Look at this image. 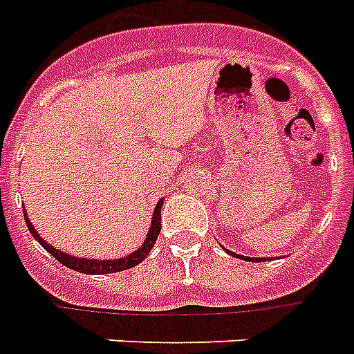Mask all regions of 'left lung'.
Here are the masks:
<instances>
[{"instance_id":"1","label":"left lung","mask_w":354,"mask_h":354,"mask_svg":"<svg viewBox=\"0 0 354 354\" xmlns=\"http://www.w3.org/2000/svg\"><path fill=\"white\" fill-rule=\"evenodd\" d=\"M225 248V247H223ZM226 254H230V256L237 257V259H245V261H252V263H257V261H261L263 257H248V256H241V254H236V252H232V250H228V248H225Z\"/></svg>"}]
</instances>
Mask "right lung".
I'll return each instance as SVG.
<instances>
[{
	"label": "right lung",
	"instance_id": "right-lung-1",
	"mask_svg": "<svg viewBox=\"0 0 354 354\" xmlns=\"http://www.w3.org/2000/svg\"><path fill=\"white\" fill-rule=\"evenodd\" d=\"M164 201L159 199L157 206H155L153 210V217H151V225H149L148 236L144 239V243L140 247L135 250V252L128 254V256L117 257V259H97V257H78V256H71V254H65L62 250H58L56 247L49 245V243L45 241L44 237L39 236L38 230L34 228V225L30 223L29 216H27V212L24 210L25 216V223H27V228L32 234V237L36 241L41 245V247L47 250L49 254H53V257H56L62 265H65L67 268H73L76 272L82 274H93V276H98V274H113V272H120V270H126V268H131L138 263H142L146 257L149 256L151 252V248H153L155 241H157V237H159L160 232V208H162Z\"/></svg>",
	"mask_w": 354,
	"mask_h": 354
}]
</instances>
